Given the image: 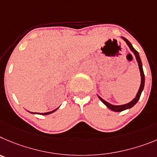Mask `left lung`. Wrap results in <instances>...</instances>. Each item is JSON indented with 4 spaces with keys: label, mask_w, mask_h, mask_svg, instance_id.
Wrapping results in <instances>:
<instances>
[{
    "label": "left lung",
    "mask_w": 157,
    "mask_h": 157,
    "mask_svg": "<svg viewBox=\"0 0 157 157\" xmlns=\"http://www.w3.org/2000/svg\"><path fill=\"white\" fill-rule=\"evenodd\" d=\"M122 38L124 40V41L126 42L127 44L128 45V47L130 48V49H131V50L133 52V53L135 54V58H136V59H137V62H138V67H139V70H140V73H141V85H140V87H139V90H138V93H137L136 96H135V98H134L132 101H130L129 103H128V104H124V105H112V104H110V103L107 102L106 101H105V100L102 99L101 97H99V96H98L99 99L101 100V101H102V102L104 103V104H105V105H106V106L108 107L109 109L113 110V111H115V112H121V111H124V110L128 109H130V108H131V107H133L134 105H135V104L138 102V99L140 98L141 94H142V91H143L144 85H145V75H144L143 69H142V61H141L140 56H139V55H138V52H137L135 48H134L133 46H132V45H131V44L129 42V40H127L125 37H123V36H122Z\"/></svg>",
    "instance_id": "left-lung-1"
}]
</instances>
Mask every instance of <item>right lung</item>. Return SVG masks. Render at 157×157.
<instances>
[{
	"instance_id": "1",
	"label": "right lung",
	"mask_w": 157,
	"mask_h": 157,
	"mask_svg": "<svg viewBox=\"0 0 157 157\" xmlns=\"http://www.w3.org/2000/svg\"><path fill=\"white\" fill-rule=\"evenodd\" d=\"M57 110V109L55 110H52V111H51V112H48V113H40L42 114V115H48V114H50V113H52L53 112H55V111H56Z\"/></svg>"
}]
</instances>
